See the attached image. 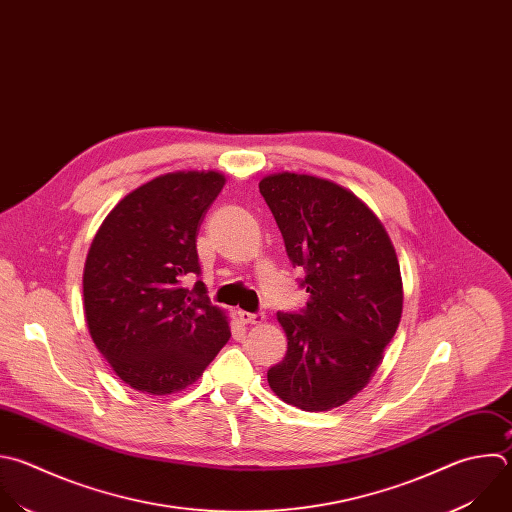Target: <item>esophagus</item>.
Instances as JSON below:
<instances>
[{"mask_svg":"<svg viewBox=\"0 0 512 512\" xmlns=\"http://www.w3.org/2000/svg\"><path fill=\"white\" fill-rule=\"evenodd\" d=\"M237 315H239L241 323H247V325H259V323L265 321V315H263V313H249V311L239 309Z\"/></svg>","mask_w":512,"mask_h":512,"instance_id":"34e87169","label":"esophagus"}]
</instances>
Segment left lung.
Instances as JSON below:
<instances>
[{
  "label": "left lung",
  "instance_id": "left-lung-1",
  "mask_svg": "<svg viewBox=\"0 0 512 512\" xmlns=\"http://www.w3.org/2000/svg\"><path fill=\"white\" fill-rule=\"evenodd\" d=\"M259 191L309 293L301 313H277L287 354L267 382L305 412L344 406L374 378L402 317L396 249L374 211L327 179L275 173Z\"/></svg>",
  "mask_w": 512,
  "mask_h": 512
}]
</instances>
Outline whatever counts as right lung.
Returning a JSON list of instances; mask_svg holds the SVG:
<instances>
[{"label":"right lung","instance_id":"right-lung-1","mask_svg":"<svg viewBox=\"0 0 512 512\" xmlns=\"http://www.w3.org/2000/svg\"><path fill=\"white\" fill-rule=\"evenodd\" d=\"M217 170H177L130 191L106 215L84 263V313L98 352L132 390L166 396L195 384L231 327L205 297L197 235L225 187Z\"/></svg>","mask_w":512,"mask_h":512}]
</instances>
